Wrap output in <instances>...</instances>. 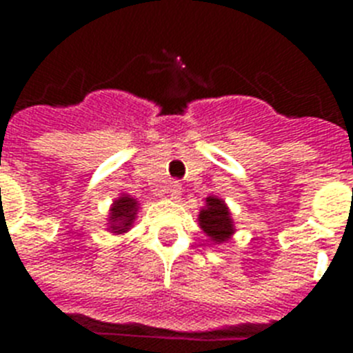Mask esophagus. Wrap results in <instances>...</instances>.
I'll list each match as a JSON object with an SVG mask.
<instances>
[{"label": "esophagus", "instance_id": "esophagus-1", "mask_svg": "<svg viewBox=\"0 0 353 353\" xmlns=\"http://www.w3.org/2000/svg\"><path fill=\"white\" fill-rule=\"evenodd\" d=\"M168 194H170L172 199H179L181 198V187H179V183H170V187H168Z\"/></svg>", "mask_w": 353, "mask_h": 353}]
</instances>
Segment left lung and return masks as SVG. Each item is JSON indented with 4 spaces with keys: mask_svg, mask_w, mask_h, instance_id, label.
I'll use <instances>...</instances> for the list:
<instances>
[{
    "mask_svg": "<svg viewBox=\"0 0 353 353\" xmlns=\"http://www.w3.org/2000/svg\"><path fill=\"white\" fill-rule=\"evenodd\" d=\"M199 229L209 236L212 243H225L236 232L234 220H232L229 205L218 196L205 198V207H201L198 214Z\"/></svg>",
    "mask_w": 353,
    "mask_h": 353,
    "instance_id": "1",
    "label": "left lung"
}]
</instances>
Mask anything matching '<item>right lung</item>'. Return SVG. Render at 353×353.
I'll return each instance as SVG.
<instances>
[{"mask_svg": "<svg viewBox=\"0 0 353 353\" xmlns=\"http://www.w3.org/2000/svg\"><path fill=\"white\" fill-rule=\"evenodd\" d=\"M141 203L132 198L130 194H121L110 207L108 212V231L113 234H124L133 227V221L137 218Z\"/></svg>", "mask_w": 353, "mask_h": 353, "instance_id": "obj_1", "label": "right lung"}]
</instances>
